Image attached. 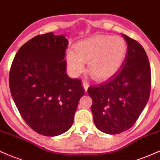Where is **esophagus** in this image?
<instances>
[{
	"label": "esophagus",
	"instance_id": "esophagus-1",
	"mask_svg": "<svg viewBox=\"0 0 160 160\" xmlns=\"http://www.w3.org/2000/svg\"><path fill=\"white\" fill-rule=\"evenodd\" d=\"M82 85H83L84 91H85V92H87L88 88V87H89V84H88V82H83V83H82Z\"/></svg>",
	"mask_w": 160,
	"mask_h": 160
}]
</instances>
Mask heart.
I'll list each match as a JSON object with an SVG mask.
<instances>
[{
  "instance_id": "obj_1",
  "label": "heart",
  "mask_w": 160,
  "mask_h": 160,
  "mask_svg": "<svg viewBox=\"0 0 160 160\" xmlns=\"http://www.w3.org/2000/svg\"><path fill=\"white\" fill-rule=\"evenodd\" d=\"M127 44L120 37L96 36L78 42L75 52L67 51L69 69L74 76H79L85 69L96 79H106L119 69L127 54Z\"/></svg>"
}]
</instances>
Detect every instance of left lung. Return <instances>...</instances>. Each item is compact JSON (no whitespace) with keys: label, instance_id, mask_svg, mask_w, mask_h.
I'll list each match as a JSON object with an SVG mask.
<instances>
[{"label":"left lung","instance_id":"obj_1","mask_svg":"<svg viewBox=\"0 0 160 160\" xmlns=\"http://www.w3.org/2000/svg\"><path fill=\"white\" fill-rule=\"evenodd\" d=\"M127 52L121 69L107 81L88 88L91 112L97 128L118 134L134 125L149 99L151 67L144 48L123 34Z\"/></svg>","mask_w":160,"mask_h":160}]
</instances>
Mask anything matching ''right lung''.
Instances as JSON below:
<instances>
[{"label":"right lung","mask_w":160,"mask_h":160,"mask_svg":"<svg viewBox=\"0 0 160 160\" xmlns=\"http://www.w3.org/2000/svg\"><path fill=\"white\" fill-rule=\"evenodd\" d=\"M68 39L52 32L38 35L18 49L11 65V95L24 121L46 136L72 127L78 101L84 94L78 78L66 72Z\"/></svg>","instance_id":"1"}]
</instances>
